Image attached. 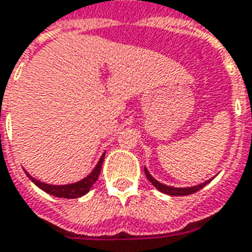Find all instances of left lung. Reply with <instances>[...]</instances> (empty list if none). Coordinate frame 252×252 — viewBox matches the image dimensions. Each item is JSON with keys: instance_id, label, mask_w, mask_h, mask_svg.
Listing matches in <instances>:
<instances>
[{"instance_id": "left-lung-1", "label": "left lung", "mask_w": 252, "mask_h": 252, "mask_svg": "<svg viewBox=\"0 0 252 252\" xmlns=\"http://www.w3.org/2000/svg\"><path fill=\"white\" fill-rule=\"evenodd\" d=\"M144 171H145V175H146V178H148V180L151 182L153 186L158 189V191L164 192V194H167V195H175V197H180V195H190V194H192V192H197L198 190H201L202 187L206 186L209 182L213 179V178H212V179L206 180V182H203V183H199V185H197V186L174 187V186H168V185H164V183H161V182H158V180L155 179V178L149 174V171H148L146 167H144Z\"/></svg>"}]
</instances>
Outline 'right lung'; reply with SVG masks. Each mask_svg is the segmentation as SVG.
I'll use <instances>...</instances> for the list:
<instances>
[{"mask_svg":"<svg viewBox=\"0 0 252 252\" xmlns=\"http://www.w3.org/2000/svg\"><path fill=\"white\" fill-rule=\"evenodd\" d=\"M104 156L106 153H103L99 158L97 164L94 165V168L91 171V174H88L85 178H83L78 182H74V183H69V185H49V183H44V182H40V180L35 179L33 176L28 174L26 171L27 176L36 185L39 189H42L43 191H46L50 195H54V197L58 198H78L85 195L87 192L91 190V187L94 186V182L99 178V174H100L101 164H103V160H104Z\"/></svg>","mask_w":252,"mask_h":252,"instance_id":"1","label":"right lung"}]
</instances>
